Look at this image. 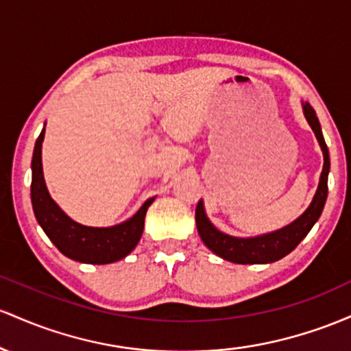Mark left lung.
Segmentation results:
<instances>
[{"instance_id":"left-lung-1","label":"left lung","mask_w":351,"mask_h":351,"mask_svg":"<svg viewBox=\"0 0 351 351\" xmlns=\"http://www.w3.org/2000/svg\"><path fill=\"white\" fill-rule=\"evenodd\" d=\"M303 114L308 121L310 128L317 136L322 152H324V171H322L320 182L315 192V197L308 208L298 217L280 230L270 232V234L258 235V237H232L223 234L219 228L212 226L204 210L202 200H199L195 208V223L199 230L200 239L206 243L207 249H210L220 258L234 263H271L289 255L303 239L306 237L312 227L320 219L324 210L326 195H328V172H330V156L326 147L324 134H322L320 123L315 114L313 108L308 102H303Z\"/></svg>"}]
</instances>
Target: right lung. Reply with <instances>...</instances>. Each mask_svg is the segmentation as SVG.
<instances>
[{
  "label": "right lung",
  "instance_id": "add662e5",
  "mask_svg": "<svg viewBox=\"0 0 351 351\" xmlns=\"http://www.w3.org/2000/svg\"><path fill=\"white\" fill-rule=\"evenodd\" d=\"M45 139L43 129L34 144L31 160V202L39 226L61 254L82 263L104 265L124 258L134 250L144 230V219L154 197L147 199L131 219L114 227H88L69 219L51 199L43 176L41 147Z\"/></svg>",
  "mask_w": 351,
  "mask_h": 351
}]
</instances>
